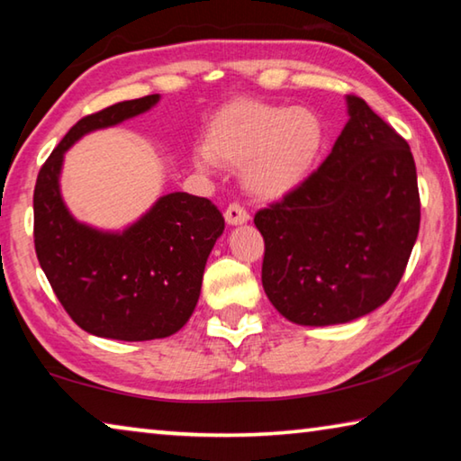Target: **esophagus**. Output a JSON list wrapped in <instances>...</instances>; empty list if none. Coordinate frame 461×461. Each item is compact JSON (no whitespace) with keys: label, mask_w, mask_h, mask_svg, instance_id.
<instances>
[{"label":"esophagus","mask_w":461,"mask_h":461,"mask_svg":"<svg viewBox=\"0 0 461 461\" xmlns=\"http://www.w3.org/2000/svg\"><path fill=\"white\" fill-rule=\"evenodd\" d=\"M248 219H250V215H248V211L242 207V204L231 203L230 207L225 209V221L230 225H242L248 221Z\"/></svg>","instance_id":"1"}]
</instances>
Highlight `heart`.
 <instances>
[{"instance_id":"1","label":"heart","mask_w":461,"mask_h":461,"mask_svg":"<svg viewBox=\"0 0 461 461\" xmlns=\"http://www.w3.org/2000/svg\"><path fill=\"white\" fill-rule=\"evenodd\" d=\"M326 122L305 106L238 100L209 122L194 164L242 167L244 186L258 199H281L312 176L326 148Z\"/></svg>"}]
</instances>
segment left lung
<instances>
[{"label": "left lung", "instance_id": "obj_1", "mask_svg": "<svg viewBox=\"0 0 461 461\" xmlns=\"http://www.w3.org/2000/svg\"><path fill=\"white\" fill-rule=\"evenodd\" d=\"M330 156L283 201L254 215L265 238L262 287L302 326L345 324L388 302L419 236L408 143L359 96Z\"/></svg>", "mask_w": 461, "mask_h": 461}]
</instances>
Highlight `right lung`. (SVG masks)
<instances>
[{
	"label": "right lung",
	"mask_w": 461,
	"mask_h": 461,
	"mask_svg": "<svg viewBox=\"0 0 461 461\" xmlns=\"http://www.w3.org/2000/svg\"><path fill=\"white\" fill-rule=\"evenodd\" d=\"M159 94L84 116L42 164L34 186V248L65 312L86 332L114 340H153L178 332L201 295L204 265L225 221L209 199L159 196L122 231L79 223L65 207L63 156L92 131L148 113Z\"/></svg>",
	"instance_id": "1"
}]
</instances>
